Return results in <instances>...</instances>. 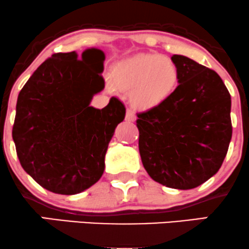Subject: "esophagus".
Masks as SVG:
<instances>
[{"label":"esophagus","mask_w":249,"mask_h":249,"mask_svg":"<svg viewBox=\"0 0 249 249\" xmlns=\"http://www.w3.org/2000/svg\"><path fill=\"white\" fill-rule=\"evenodd\" d=\"M125 119H126L127 122H134L136 121V115H134V112L131 108H127L126 110V116H125Z\"/></svg>","instance_id":"1"}]
</instances>
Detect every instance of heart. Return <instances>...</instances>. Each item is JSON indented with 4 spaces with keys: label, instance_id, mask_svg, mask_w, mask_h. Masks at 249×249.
<instances>
[{
    "label": "heart",
    "instance_id": "1",
    "mask_svg": "<svg viewBox=\"0 0 249 249\" xmlns=\"http://www.w3.org/2000/svg\"><path fill=\"white\" fill-rule=\"evenodd\" d=\"M179 82V69L172 59L156 53H141L118 63L108 85L111 90L130 91L133 107L147 110L167 102Z\"/></svg>",
    "mask_w": 249,
    "mask_h": 249
}]
</instances>
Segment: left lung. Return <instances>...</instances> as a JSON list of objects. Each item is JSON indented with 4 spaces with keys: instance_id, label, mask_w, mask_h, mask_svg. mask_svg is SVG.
Wrapping results in <instances>:
<instances>
[{
    "instance_id": "8db88e82",
    "label": "left lung",
    "mask_w": 249,
    "mask_h": 249,
    "mask_svg": "<svg viewBox=\"0 0 249 249\" xmlns=\"http://www.w3.org/2000/svg\"><path fill=\"white\" fill-rule=\"evenodd\" d=\"M180 82L159 107L137 113L139 153L148 176L191 190L219 171L232 138L231 95L215 71L173 55Z\"/></svg>"
}]
</instances>
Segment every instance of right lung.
I'll use <instances>...</instances> for the list:
<instances>
[{
    "instance_id": "1",
    "label": "right lung",
    "mask_w": 249,
    "mask_h": 249,
    "mask_svg": "<svg viewBox=\"0 0 249 249\" xmlns=\"http://www.w3.org/2000/svg\"><path fill=\"white\" fill-rule=\"evenodd\" d=\"M99 49L57 53L37 68L19 91L13 139L23 170L50 192L81 193L101 179L105 153L124 121L116 97L102 110L90 107L104 89Z\"/></svg>"
}]
</instances>
